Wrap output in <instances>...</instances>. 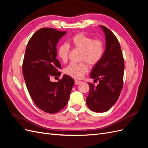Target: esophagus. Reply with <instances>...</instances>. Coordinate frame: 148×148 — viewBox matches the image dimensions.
<instances>
[{"label": "esophagus", "mask_w": 148, "mask_h": 148, "mask_svg": "<svg viewBox=\"0 0 148 148\" xmlns=\"http://www.w3.org/2000/svg\"><path fill=\"white\" fill-rule=\"evenodd\" d=\"M81 83H82V82L81 81H79V80H77V79H75V84H76V85H77V84Z\"/></svg>", "instance_id": "34e87169"}]
</instances>
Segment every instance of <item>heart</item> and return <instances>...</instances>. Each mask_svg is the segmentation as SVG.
Masks as SVG:
<instances>
[{
	"label": "heart",
	"instance_id": "b5f03b06",
	"mask_svg": "<svg viewBox=\"0 0 148 148\" xmlns=\"http://www.w3.org/2000/svg\"><path fill=\"white\" fill-rule=\"evenodd\" d=\"M71 45L75 48L82 50L81 60L79 64L71 63L65 69V73L76 79L82 78L88 73L89 67L87 63L94 66L99 63L104 53V44L100 39H93L90 36L79 33L75 34L70 39ZM70 46L63 43L58 49V56L64 62L68 60Z\"/></svg>",
	"mask_w": 148,
	"mask_h": 148
}]
</instances>
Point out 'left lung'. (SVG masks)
Wrapping results in <instances>:
<instances>
[{"label":"left lung","instance_id":"8db88e82","mask_svg":"<svg viewBox=\"0 0 148 148\" xmlns=\"http://www.w3.org/2000/svg\"><path fill=\"white\" fill-rule=\"evenodd\" d=\"M106 36V50L99 63L95 65L91 78L95 86L88 83L89 93L86 104L95 112H104L109 110L118 100L123 88L124 60L120 43L114 34L104 26H100Z\"/></svg>","mask_w":148,"mask_h":148}]
</instances>
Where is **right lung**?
Wrapping results in <instances>:
<instances>
[{
	"instance_id": "right-lung-1",
	"label": "right lung",
	"mask_w": 148,
	"mask_h": 148,
	"mask_svg": "<svg viewBox=\"0 0 148 148\" xmlns=\"http://www.w3.org/2000/svg\"><path fill=\"white\" fill-rule=\"evenodd\" d=\"M66 34L51 28L39 29L30 38L23 62V75L34 104L49 114H55L66 106L74 80L64 75L57 82L50 77L60 75L57 59V44Z\"/></svg>"
}]
</instances>
